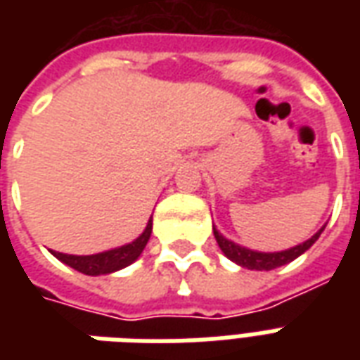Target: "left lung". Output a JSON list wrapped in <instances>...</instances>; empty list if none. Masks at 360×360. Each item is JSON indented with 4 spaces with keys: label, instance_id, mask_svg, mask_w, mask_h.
<instances>
[{
    "label": "left lung",
    "instance_id": "8db88e82",
    "mask_svg": "<svg viewBox=\"0 0 360 360\" xmlns=\"http://www.w3.org/2000/svg\"><path fill=\"white\" fill-rule=\"evenodd\" d=\"M324 227H322V229H318L316 233L312 235L309 241L301 243V245L291 247V249H287V250H279V252H258V250H250L247 249V247H241V245H237V243L226 239V237L219 233L216 227H214V237H216V241H218L221 252H224L231 262L243 266V268H247V270L268 271V270H274V268H279V266L289 264V262H293L295 258L301 257L302 252H307V250L316 243L320 233L324 231Z\"/></svg>",
    "mask_w": 360,
    "mask_h": 360
}]
</instances>
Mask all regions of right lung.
I'll list each match as a JSON object with an SVG mask.
<instances>
[{
    "mask_svg": "<svg viewBox=\"0 0 360 360\" xmlns=\"http://www.w3.org/2000/svg\"><path fill=\"white\" fill-rule=\"evenodd\" d=\"M152 233V218L146 224V229L142 231L133 243H127L123 247L117 249L103 250L98 255H89V257H77V255H63V252H56L50 250L53 257L61 260L63 264L71 266L81 274L86 276H105V274H113V271L127 268L129 264H133L136 258L141 257V252L146 247V243Z\"/></svg>",
    "mask_w": 360,
    "mask_h": 360,
    "instance_id": "1",
    "label": "right lung"
}]
</instances>
